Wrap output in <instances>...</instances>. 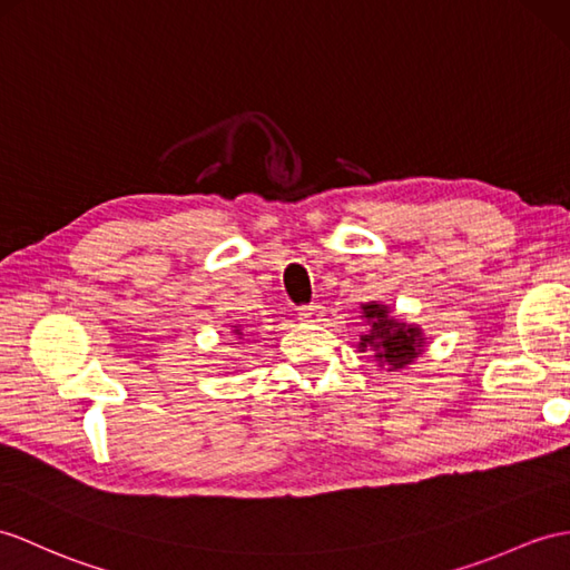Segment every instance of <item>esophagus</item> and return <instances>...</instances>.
Segmentation results:
<instances>
[{"label": "esophagus", "mask_w": 570, "mask_h": 570, "mask_svg": "<svg viewBox=\"0 0 570 570\" xmlns=\"http://www.w3.org/2000/svg\"><path fill=\"white\" fill-rule=\"evenodd\" d=\"M324 314V307L318 302H312V304H302V307L297 309V316L302 318V322H318V316Z\"/></svg>", "instance_id": "34e87169"}]
</instances>
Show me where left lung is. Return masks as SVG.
Wrapping results in <instances>:
<instances>
[{
	"instance_id": "8db88e82",
	"label": "left lung",
	"mask_w": 570,
	"mask_h": 570,
	"mask_svg": "<svg viewBox=\"0 0 570 570\" xmlns=\"http://www.w3.org/2000/svg\"><path fill=\"white\" fill-rule=\"evenodd\" d=\"M367 333L360 338V348L374 351V357L390 370H399L421 355V328H413L390 316L384 304H363Z\"/></svg>"
}]
</instances>
